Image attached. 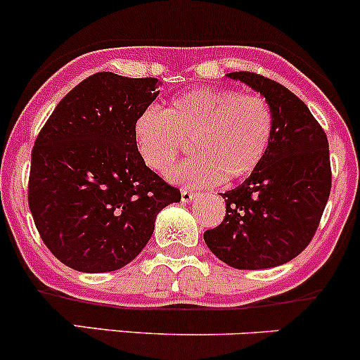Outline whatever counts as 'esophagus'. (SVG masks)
Masks as SVG:
<instances>
[{
  "label": "esophagus",
  "mask_w": 360,
  "mask_h": 360,
  "mask_svg": "<svg viewBox=\"0 0 360 360\" xmlns=\"http://www.w3.org/2000/svg\"><path fill=\"white\" fill-rule=\"evenodd\" d=\"M195 197H197V193H195V191L186 190V188H184V190H181V200L183 202H191Z\"/></svg>",
  "instance_id": "obj_1"
}]
</instances>
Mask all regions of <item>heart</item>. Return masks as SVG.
I'll return each instance as SVG.
<instances>
[{
  "mask_svg": "<svg viewBox=\"0 0 360 360\" xmlns=\"http://www.w3.org/2000/svg\"><path fill=\"white\" fill-rule=\"evenodd\" d=\"M146 165L167 176L190 143L198 153L177 170L183 183L210 186L237 181L261 165L274 139V112L261 96L233 89H193L163 110L148 106L134 123Z\"/></svg>",
  "mask_w": 360,
  "mask_h": 360,
  "instance_id": "heart-1",
  "label": "heart"
}]
</instances>
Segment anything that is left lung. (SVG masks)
Listing matches in <instances>:
<instances>
[{
	"mask_svg": "<svg viewBox=\"0 0 360 360\" xmlns=\"http://www.w3.org/2000/svg\"><path fill=\"white\" fill-rule=\"evenodd\" d=\"M228 76L266 97L274 139L248 179L221 193L226 216L203 240L238 270L278 266L307 249L321 223L331 193L328 136L307 104L281 83L249 71Z\"/></svg>",
	"mask_w": 360,
	"mask_h": 360,
	"instance_id": "8db88e82",
	"label": "left lung"
}]
</instances>
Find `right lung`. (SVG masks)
Wrapping results in <instances>:
<instances>
[{
	"label": "right lung",
	"instance_id": "add662e5",
	"mask_svg": "<svg viewBox=\"0 0 360 360\" xmlns=\"http://www.w3.org/2000/svg\"><path fill=\"white\" fill-rule=\"evenodd\" d=\"M157 78L89 76L57 104L31 153L27 202L36 230L66 266H125L148 244L157 214L181 191L146 167L134 123Z\"/></svg>",
	"mask_w": 360,
	"mask_h": 360
}]
</instances>
